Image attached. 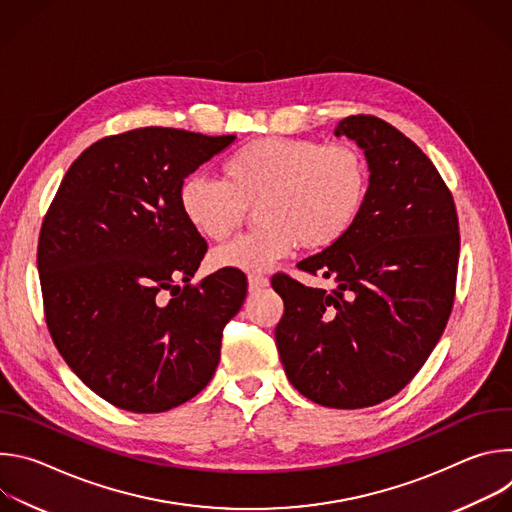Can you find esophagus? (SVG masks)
<instances>
[{
  "instance_id": "34e87169",
  "label": "esophagus",
  "mask_w": 512,
  "mask_h": 512,
  "mask_svg": "<svg viewBox=\"0 0 512 512\" xmlns=\"http://www.w3.org/2000/svg\"><path fill=\"white\" fill-rule=\"evenodd\" d=\"M269 285V279L263 277V275H251L249 277V291L251 294H257V291L265 289Z\"/></svg>"
}]
</instances>
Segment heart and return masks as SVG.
Instances as JSON below:
<instances>
[{"instance_id":"b5f03b06","label":"heart","mask_w":512,"mask_h":512,"mask_svg":"<svg viewBox=\"0 0 512 512\" xmlns=\"http://www.w3.org/2000/svg\"><path fill=\"white\" fill-rule=\"evenodd\" d=\"M369 194V166L348 143L306 137H259L233 152L221 180L188 176L178 204L206 241L229 239L257 204L263 225L210 255L214 269L263 273L298 247L324 251L358 221Z\"/></svg>"}]
</instances>
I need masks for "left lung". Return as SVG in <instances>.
Returning a JSON list of instances; mask_svg holds the SVG:
<instances>
[{"label": "left lung", "instance_id": "left-lung-1", "mask_svg": "<svg viewBox=\"0 0 512 512\" xmlns=\"http://www.w3.org/2000/svg\"><path fill=\"white\" fill-rule=\"evenodd\" d=\"M369 166V194L354 227L298 263L336 289L277 273L283 300L275 328L289 383L310 401L362 409L397 395L423 367L448 324L460 233L440 172L399 129L373 115L342 119Z\"/></svg>", "mask_w": 512, "mask_h": 512}]
</instances>
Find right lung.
I'll use <instances>...</instances> for the list:
<instances>
[{"label":"right lung","instance_id":"obj_1","mask_svg":"<svg viewBox=\"0 0 512 512\" xmlns=\"http://www.w3.org/2000/svg\"><path fill=\"white\" fill-rule=\"evenodd\" d=\"M235 139L172 127L105 137L72 162L48 208L38 271L50 336L72 373L119 409H174L218 367L247 277L221 269L190 285L206 241L178 190Z\"/></svg>","mask_w":512,"mask_h":512}]
</instances>
